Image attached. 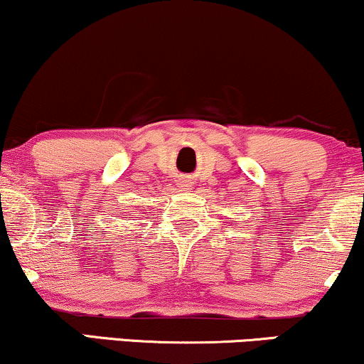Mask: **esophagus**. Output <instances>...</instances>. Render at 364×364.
<instances>
[{"label": "esophagus", "instance_id": "esophagus-1", "mask_svg": "<svg viewBox=\"0 0 364 364\" xmlns=\"http://www.w3.org/2000/svg\"><path fill=\"white\" fill-rule=\"evenodd\" d=\"M178 185H179V188H181V190H190V188L193 186V183H191V179H181Z\"/></svg>", "mask_w": 364, "mask_h": 364}]
</instances>
